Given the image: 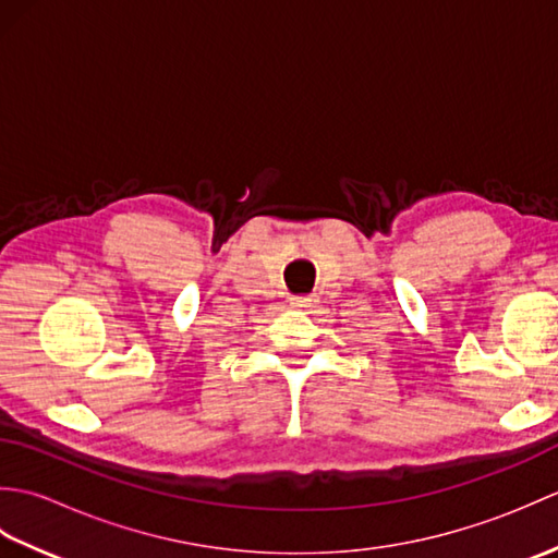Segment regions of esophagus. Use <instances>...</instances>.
<instances>
[{
	"mask_svg": "<svg viewBox=\"0 0 558 558\" xmlns=\"http://www.w3.org/2000/svg\"><path fill=\"white\" fill-rule=\"evenodd\" d=\"M314 304H316V300L312 298V294H306V298H290L292 310H300V312H312Z\"/></svg>",
	"mask_w": 558,
	"mask_h": 558,
	"instance_id": "esophagus-1",
	"label": "esophagus"
}]
</instances>
